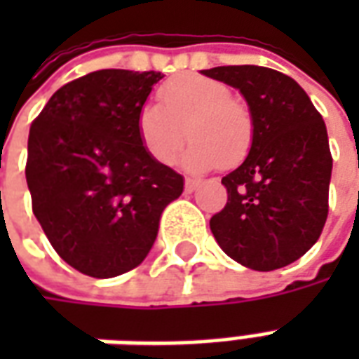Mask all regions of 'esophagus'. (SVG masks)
<instances>
[{"mask_svg": "<svg viewBox=\"0 0 359 359\" xmlns=\"http://www.w3.org/2000/svg\"><path fill=\"white\" fill-rule=\"evenodd\" d=\"M198 184H200L198 180L187 179V180H184V192H187V194H192V192H194L196 188H198Z\"/></svg>", "mask_w": 359, "mask_h": 359, "instance_id": "obj_1", "label": "esophagus"}]
</instances>
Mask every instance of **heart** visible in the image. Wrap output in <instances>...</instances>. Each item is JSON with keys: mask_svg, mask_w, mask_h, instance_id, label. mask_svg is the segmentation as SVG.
Returning <instances> with one entry per match:
<instances>
[{"mask_svg": "<svg viewBox=\"0 0 359 359\" xmlns=\"http://www.w3.org/2000/svg\"><path fill=\"white\" fill-rule=\"evenodd\" d=\"M159 105L138 115V136L156 161L175 163L182 144L192 138L182 165L202 172L217 165H236L254 142V117L226 84L202 74H182L161 86Z\"/></svg>", "mask_w": 359, "mask_h": 359, "instance_id": "obj_1", "label": "heart"}]
</instances>
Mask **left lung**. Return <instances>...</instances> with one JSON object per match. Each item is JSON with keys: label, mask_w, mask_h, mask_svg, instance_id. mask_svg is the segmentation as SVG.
I'll return each instance as SVG.
<instances>
[{"label": "left lung", "mask_w": 359, "mask_h": 359, "mask_svg": "<svg viewBox=\"0 0 359 359\" xmlns=\"http://www.w3.org/2000/svg\"><path fill=\"white\" fill-rule=\"evenodd\" d=\"M202 74L238 90L254 117L248 156L221 180L229 200L211 233L236 264L280 269L316 244L327 221L332 157L323 117L298 82L267 67Z\"/></svg>", "instance_id": "left-lung-1"}]
</instances>
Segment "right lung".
<instances>
[{
	"label": "right lung",
	"instance_id": "add662e5",
	"mask_svg": "<svg viewBox=\"0 0 359 359\" xmlns=\"http://www.w3.org/2000/svg\"><path fill=\"white\" fill-rule=\"evenodd\" d=\"M163 74L103 69L59 88L28 134L32 211L63 262L111 278L146 259L184 179L149 156L138 115Z\"/></svg>",
	"mask_w": 359,
	"mask_h": 359
}]
</instances>
